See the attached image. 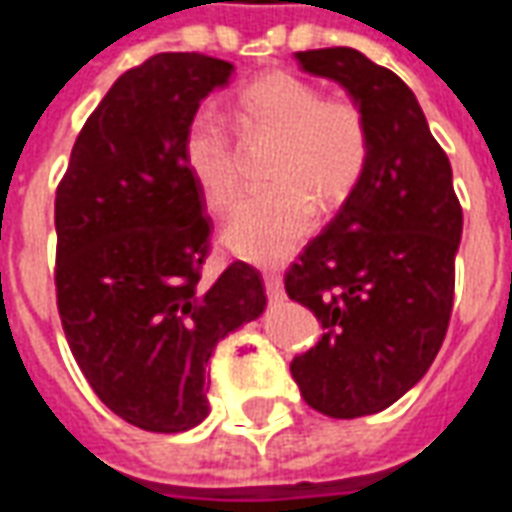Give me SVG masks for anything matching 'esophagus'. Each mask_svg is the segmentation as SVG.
<instances>
[{
  "instance_id": "34e87169",
  "label": "esophagus",
  "mask_w": 512,
  "mask_h": 512,
  "mask_svg": "<svg viewBox=\"0 0 512 512\" xmlns=\"http://www.w3.org/2000/svg\"><path fill=\"white\" fill-rule=\"evenodd\" d=\"M263 282H266V293L271 302L285 299V288H282V277L277 271H263Z\"/></svg>"
}]
</instances>
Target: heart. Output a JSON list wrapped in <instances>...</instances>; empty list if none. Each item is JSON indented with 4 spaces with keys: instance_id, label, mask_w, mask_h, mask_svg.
<instances>
[{
    "instance_id": "1",
    "label": "heart",
    "mask_w": 512,
    "mask_h": 512,
    "mask_svg": "<svg viewBox=\"0 0 512 512\" xmlns=\"http://www.w3.org/2000/svg\"><path fill=\"white\" fill-rule=\"evenodd\" d=\"M235 127L246 141L274 144L266 160L271 188L238 205L221 244L252 263H277L313 232L316 205L330 213L355 194L368 163V124L355 102L324 96L291 71H268L241 88ZM182 160L205 205L230 210L241 191V163L219 113H194Z\"/></svg>"
}]
</instances>
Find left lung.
Instances as JSON below:
<instances>
[{"instance_id":"obj_1","label":"left lung","mask_w":512,"mask_h":512,"mask_svg":"<svg viewBox=\"0 0 512 512\" xmlns=\"http://www.w3.org/2000/svg\"><path fill=\"white\" fill-rule=\"evenodd\" d=\"M296 60L360 107L368 163L355 194L285 274L288 296L324 330L293 357L291 374L318 413L371 416L402 399L441 349L463 210L449 157L391 69L349 46L296 52Z\"/></svg>"}]
</instances>
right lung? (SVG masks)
<instances>
[{
  "label": "right lung",
  "instance_id": "right-lung-1",
  "mask_svg": "<svg viewBox=\"0 0 512 512\" xmlns=\"http://www.w3.org/2000/svg\"><path fill=\"white\" fill-rule=\"evenodd\" d=\"M232 63L163 52L113 82L57 185V310L71 355L116 416L149 432L202 424L216 343L266 310L255 268L207 282L210 219L182 160L199 102Z\"/></svg>",
  "mask_w": 512,
  "mask_h": 512
}]
</instances>
